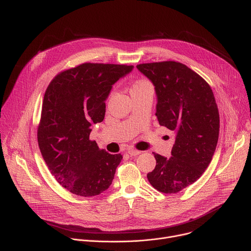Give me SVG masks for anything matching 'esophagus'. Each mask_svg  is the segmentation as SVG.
Here are the masks:
<instances>
[{"mask_svg":"<svg viewBox=\"0 0 251 251\" xmlns=\"http://www.w3.org/2000/svg\"><path fill=\"white\" fill-rule=\"evenodd\" d=\"M130 156H137V155H139L141 152L140 151H138V150H134V149H130V150H128V152H127Z\"/></svg>","mask_w":251,"mask_h":251,"instance_id":"34e87169","label":"esophagus"}]
</instances>
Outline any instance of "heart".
Wrapping results in <instances>:
<instances>
[{
	"label": "heart",
	"mask_w": 251,
	"mask_h": 251,
	"mask_svg": "<svg viewBox=\"0 0 251 251\" xmlns=\"http://www.w3.org/2000/svg\"><path fill=\"white\" fill-rule=\"evenodd\" d=\"M147 86H152V85H151V83H150L147 79L140 78V79H137V80L133 83L132 88H131V91L137 90V89H141V88H144V87H147Z\"/></svg>",
	"instance_id": "obj_1"
}]
</instances>
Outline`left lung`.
<instances>
[{
	"mask_svg": "<svg viewBox=\"0 0 251 251\" xmlns=\"http://www.w3.org/2000/svg\"><path fill=\"white\" fill-rule=\"evenodd\" d=\"M154 84L159 124L176 132L172 157L154 153L150 184L164 194H176L195 183L208 167L220 133V114L208 83L176 61L138 64Z\"/></svg>",
	"mask_w": 251,
	"mask_h": 251,
	"instance_id": "left-lung-1",
	"label": "left lung"
}]
</instances>
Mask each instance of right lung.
Listing matches in <instances>:
<instances>
[{"label":"right lung","instance_id":"add662e5","mask_svg":"<svg viewBox=\"0 0 251 251\" xmlns=\"http://www.w3.org/2000/svg\"><path fill=\"white\" fill-rule=\"evenodd\" d=\"M133 65L82 63L58 74L49 84L38 128L43 158L67 191L94 197L112 184L121 154L99 149L89 139L92 124L102 122L112 85Z\"/></svg>","mask_w":251,"mask_h":251}]
</instances>
